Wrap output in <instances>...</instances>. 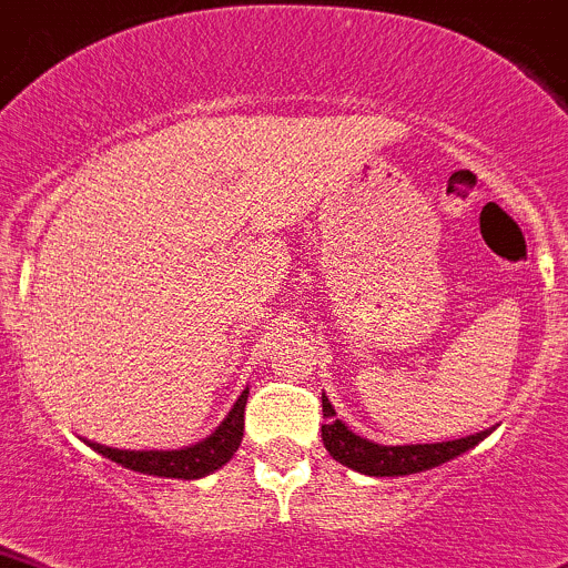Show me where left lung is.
Wrapping results in <instances>:
<instances>
[{
    "label": "left lung",
    "instance_id": "8db88e82",
    "mask_svg": "<svg viewBox=\"0 0 568 568\" xmlns=\"http://www.w3.org/2000/svg\"><path fill=\"white\" fill-rule=\"evenodd\" d=\"M323 415L327 424H323V443L333 459L342 465L353 467V470L364 473V476H410V473L432 470V467L443 465V462L459 457V454L470 452L473 446L484 440L493 429L476 432V435L459 437V440L446 443H424V446H379V443L366 440V437L355 435L353 429L336 418V410L323 394Z\"/></svg>",
    "mask_w": 568,
    "mask_h": 568
}]
</instances>
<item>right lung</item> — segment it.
<instances>
[{
  "label": "right lung",
  "instance_id": "obj_1",
  "mask_svg": "<svg viewBox=\"0 0 568 568\" xmlns=\"http://www.w3.org/2000/svg\"><path fill=\"white\" fill-rule=\"evenodd\" d=\"M245 399H248V388L243 390L241 399L235 402L230 415L221 420L219 429L210 437H204L202 443L189 448H174V452H122V448H109L101 443L84 440L92 452H98L101 457H106L116 465L128 467V470L144 473V476H161V478H202L210 476L213 470H219L221 465L232 459V454L237 452L243 440V410Z\"/></svg>",
  "mask_w": 568,
  "mask_h": 568
}]
</instances>
